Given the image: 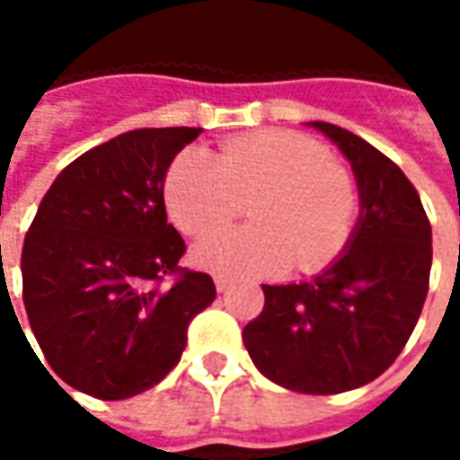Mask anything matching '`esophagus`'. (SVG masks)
Wrapping results in <instances>:
<instances>
[{
	"label": "esophagus",
	"mask_w": 460,
	"mask_h": 460,
	"mask_svg": "<svg viewBox=\"0 0 460 460\" xmlns=\"http://www.w3.org/2000/svg\"><path fill=\"white\" fill-rule=\"evenodd\" d=\"M215 287H217V292H225V289L230 287V279H227V276L217 274L215 276Z\"/></svg>",
	"instance_id": "1"
}]
</instances>
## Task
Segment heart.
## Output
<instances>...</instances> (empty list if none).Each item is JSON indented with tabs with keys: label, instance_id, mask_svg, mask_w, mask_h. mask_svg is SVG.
I'll use <instances>...</instances> for the list:
<instances>
[{
	"label": "heart",
	"instance_id": "1",
	"mask_svg": "<svg viewBox=\"0 0 460 460\" xmlns=\"http://www.w3.org/2000/svg\"><path fill=\"white\" fill-rule=\"evenodd\" d=\"M166 209L186 235H209L251 202V227L199 243L197 263L217 274H266L292 266L320 271L356 230L358 189L350 171L292 130L233 137L215 161L184 151L168 168Z\"/></svg>",
	"mask_w": 460,
	"mask_h": 460
}]
</instances>
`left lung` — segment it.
<instances>
[{
  "instance_id": "1",
  "label": "left lung",
  "mask_w": 460,
  "mask_h": 460,
  "mask_svg": "<svg viewBox=\"0 0 460 460\" xmlns=\"http://www.w3.org/2000/svg\"><path fill=\"white\" fill-rule=\"evenodd\" d=\"M350 161L361 215L345 251L299 284H263L266 305L243 327L256 368L284 389L341 394L397 361L428 296L433 230L402 168L363 137L309 122Z\"/></svg>"
}]
</instances>
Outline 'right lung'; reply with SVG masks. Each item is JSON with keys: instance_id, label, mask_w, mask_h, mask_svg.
Returning a JSON list of instances; mask_svg holds the SVG:
<instances>
[{"instance_id": "add662e5", "label": "right lung", "mask_w": 460, "mask_h": 460, "mask_svg": "<svg viewBox=\"0 0 460 460\" xmlns=\"http://www.w3.org/2000/svg\"><path fill=\"white\" fill-rule=\"evenodd\" d=\"M199 133L143 128L86 151L27 230V320L48 366L84 394L128 399L166 379L217 294L212 276L179 266L186 245L164 202L171 161ZM166 275L177 281L161 288Z\"/></svg>"}]
</instances>
